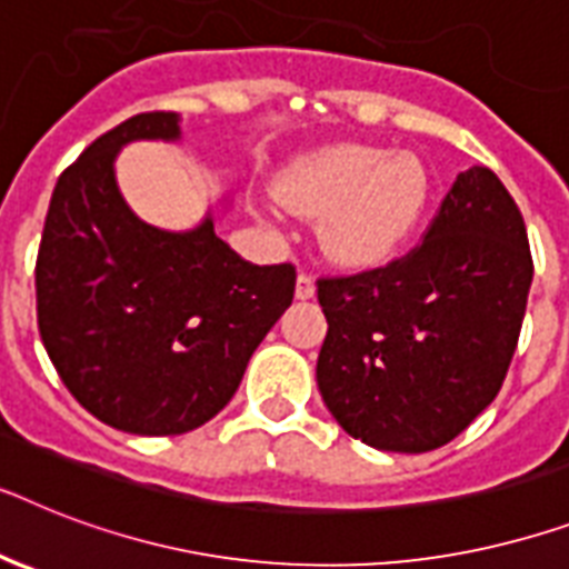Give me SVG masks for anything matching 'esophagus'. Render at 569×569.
Segmentation results:
<instances>
[{"mask_svg": "<svg viewBox=\"0 0 569 569\" xmlns=\"http://www.w3.org/2000/svg\"><path fill=\"white\" fill-rule=\"evenodd\" d=\"M316 295V280L307 274V271H300L298 283H295V298L298 300H309Z\"/></svg>", "mask_w": 569, "mask_h": 569, "instance_id": "1", "label": "esophagus"}]
</instances>
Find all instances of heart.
Masks as SVG:
<instances>
[{
    "label": "heart",
    "instance_id": "1",
    "mask_svg": "<svg viewBox=\"0 0 569 569\" xmlns=\"http://www.w3.org/2000/svg\"><path fill=\"white\" fill-rule=\"evenodd\" d=\"M277 192L303 216H325L321 242L332 260L371 269L391 260L427 212L432 183L415 154L377 146H336L286 166Z\"/></svg>",
    "mask_w": 569,
    "mask_h": 569
}]
</instances>
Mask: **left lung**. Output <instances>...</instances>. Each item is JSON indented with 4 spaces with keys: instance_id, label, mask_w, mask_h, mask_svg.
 Listing matches in <instances>:
<instances>
[{
    "instance_id": "obj_1",
    "label": "left lung",
    "mask_w": 569,
    "mask_h": 569,
    "mask_svg": "<svg viewBox=\"0 0 569 569\" xmlns=\"http://www.w3.org/2000/svg\"><path fill=\"white\" fill-rule=\"evenodd\" d=\"M532 271L515 198L473 166L418 248L386 269L321 277L316 380L339 427L391 452L436 450L468 429L506 380Z\"/></svg>"
}]
</instances>
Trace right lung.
Wrapping results in <instances>:
<instances>
[{
  "label": "right lung",
  "mask_w": 569,
  "mask_h": 569,
  "mask_svg": "<svg viewBox=\"0 0 569 569\" xmlns=\"http://www.w3.org/2000/svg\"><path fill=\"white\" fill-rule=\"evenodd\" d=\"M180 140L178 113H137L101 133L54 183L37 251V327L60 380L131 436L198 429L237 395L248 359L295 298V266H253L216 216L160 230L124 204L117 154Z\"/></svg>",
  "instance_id": "1"
}]
</instances>
